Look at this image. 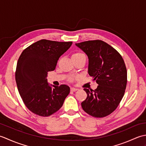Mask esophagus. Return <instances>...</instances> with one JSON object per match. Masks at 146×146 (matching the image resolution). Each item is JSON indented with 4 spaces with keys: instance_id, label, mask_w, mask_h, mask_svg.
I'll use <instances>...</instances> for the list:
<instances>
[{
    "instance_id": "esophagus-1",
    "label": "esophagus",
    "mask_w": 146,
    "mask_h": 146,
    "mask_svg": "<svg viewBox=\"0 0 146 146\" xmlns=\"http://www.w3.org/2000/svg\"><path fill=\"white\" fill-rule=\"evenodd\" d=\"M78 88H74V87H71V91H72V92H75V91H76V90H78Z\"/></svg>"
}]
</instances>
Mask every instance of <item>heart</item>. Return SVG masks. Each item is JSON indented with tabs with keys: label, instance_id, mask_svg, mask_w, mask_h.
<instances>
[{
	"label": "heart",
	"instance_id": "heart-1",
	"mask_svg": "<svg viewBox=\"0 0 146 146\" xmlns=\"http://www.w3.org/2000/svg\"><path fill=\"white\" fill-rule=\"evenodd\" d=\"M84 54H83L82 52H75L73 55L72 56H80V55H83Z\"/></svg>",
	"mask_w": 146,
	"mask_h": 146
}]
</instances>
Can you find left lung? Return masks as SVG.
<instances>
[{"label": "left lung", "instance_id": "left-lung-1", "mask_svg": "<svg viewBox=\"0 0 146 146\" xmlns=\"http://www.w3.org/2000/svg\"><path fill=\"white\" fill-rule=\"evenodd\" d=\"M75 44L88 56V73L98 85L95 90L83 89L87 97L82 102V108L94 117H106L124 95L127 79L124 61L116 49L101 40Z\"/></svg>", "mask_w": 146, "mask_h": 146}]
</instances>
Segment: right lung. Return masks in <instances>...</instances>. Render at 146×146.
<instances>
[{"label": "right lung", "instance_id": "add662e5", "mask_svg": "<svg viewBox=\"0 0 146 146\" xmlns=\"http://www.w3.org/2000/svg\"><path fill=\"white\" fill-rule=\"evenodd\" d=\"M72 42L41 39L28 46L19 58L15 81L24 104L33 113L48 117L63 105L70 91L66 85L54 86L48 83V71L54 70L58 60Z\"/></svg>", "mask_w": 146, "mask_h": 146}]
</instances>
